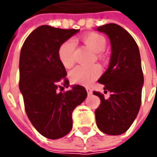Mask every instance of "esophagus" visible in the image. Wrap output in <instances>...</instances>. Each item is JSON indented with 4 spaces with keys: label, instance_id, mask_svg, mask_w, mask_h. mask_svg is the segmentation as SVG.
<instances>
[{
    "label": "esophagus",
    "instance_id": "34e87169",
    "mask_svg": "<svg viewBox=\"0 0 157 157\" xmlns=\"http://www.w3.org/2000/svg\"><path fill=\"white\" fill-rule=\"evenodd\" d=\"M86 91H87L88 96H90V95H92V94H93V92H92V90H91L90 88H86Z\"/></svg>",
    "mask_w": 157,
    "mask_h": 157
}]
</instances>
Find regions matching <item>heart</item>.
<instances>
[{
  "label": "heart",
  "instance_id": "obj_1",
  "mask_svg": "<svg viewBox=\"0 0 157 157\" xmlns=\"http://www.w3.org/2000/svg\"><path fill=\"white\" fill-rule=\"evenodd\" d=\"M83 41L89 49H91L94 53H97V57L101 59L103 56L102 52L105 48V37L100 34L91 33L83 36ZM75 48V44L73 40H67L63 42L59 46L57 51V56L61 63L65 68H71L74 63L73 52ZM100 70L99 65H78L70 72V79L75 84H79L83 86L90 85L94 79H96L100 74Z\"/></svg>",
  "mask_w": 157,
  "mask_h": 157
}]
</instances>
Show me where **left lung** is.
Instances as JSON below:
<instances>
[{"mask_svg": "<svg viewBox=\"0 0 157 157\" xmlns=\"http://www.w3.org/2000/svg\"><path fill=\"white\" fill-rule=\"evenodd\" d=\"M110 40L111 57L108 68L98 80L105 86L104 92H110L105 100L99 92L94 95L100 99L95 110L99 129L109 136L125 133L133 124L140 110L143 86V73L139 48L133 36L115 23L97 28Z\"/></svg>", "mask_w": 157, "mask_h": 157, "instance_id": "1", "label": "left lung"}]
</instances>
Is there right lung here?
Masks as SVG:
<instances>
[{"label": "right lung", "mask_w": 157, "mask_h": 157, "mask_svg": "<svg viewBox=\"0 0 157 157\" xmlns=\"http://www.w3.org/2000/svg\"><path fill=\"white\" fill-rule=\"evenodd\" d=\"M78 31L42 25L29 34L21 47L19 88L25 111L34 128L48 139H59L69 133L72 112L87 96L82 86L63 92L60 86L67 88L70 85L57 56L58 48Z\"/></svg>", "instance_id": "1"}]
</instances>
